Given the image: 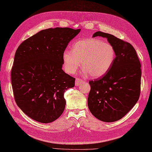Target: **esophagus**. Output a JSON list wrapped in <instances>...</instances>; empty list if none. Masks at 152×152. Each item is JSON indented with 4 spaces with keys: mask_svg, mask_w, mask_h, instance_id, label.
<instances>
[{
    "mask_svg": "<svg viewBox=\"0 0 152 152\" xmlns=\"http://www.w3.org/2000/svg\"><path fill=\"white\" fill-rule=\"evenodd\" d=\"M83 82H84V81L82 80L81 79H80V78H76V81H75V85H76V86H77V85L83 83Z\"/></svg>",
    "mask_w": 152,
    "mask_h": 152,
    "instance_id": "esophagus-1",
    "label": "esophagus"
}]
</instances>
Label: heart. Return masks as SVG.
I'll return each instance as SVG.
<instances>
[{"label":"heart","mask_w":152,"mask_h":152,"mask_svg":"<svg viewBox=\"0 0 152 152\" xmlns=\"http://www.w3.org/2000/svg\"><path fill=\"white\" fill-rule=\"evenodd\" d=\"M114 46L99 38H87L76 42L72 50H65L62 55L65 71L75 73L81 61L85 75L94 78L102 77L109 71L115 60Z\"/></svg>","instance_id":"heart-1"}]
</instances>
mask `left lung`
<instances>
[{
    "label": "left lung",
    "mask_w": 152,
    "mask_h": 152,
    "mask_svg": "<svg viewBox=\"0 0 152 152\" xmlns=\"http://www.w3.org/2000/svg\"><path fill=\"white\" fill-rule=\"evenodd\" d=\"M107 38L114 46L115 60L103 77L89 81L88 107L92 114L104 122H114L125 115L137 102L141 92V63L130 43L102 31L93 37Z\"/></svg>",
    "instance_id": "obj_1"
}]
</instances>
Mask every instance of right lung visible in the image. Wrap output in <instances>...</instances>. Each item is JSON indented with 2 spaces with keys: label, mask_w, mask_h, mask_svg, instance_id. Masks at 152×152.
<instances>
[{
  "label": "right lung",
  "mask_w": 152,
  "mask_h": 152,
  "mask_svg": "<svg viewBox=\"0 0 152 152\" xmlns=\"http://www.w3.org/2000/svg\"><path fill=\"white\" fill-rule=\"evenodd\" d=\"M80 30H42L17 48L11 72L14 98L22 112L33 120L50 123L64 112V92L74 87L75 78L62 70V55Z\"/></svg>",
  "instance_id": "1"
}]
</instances>
